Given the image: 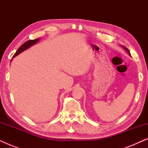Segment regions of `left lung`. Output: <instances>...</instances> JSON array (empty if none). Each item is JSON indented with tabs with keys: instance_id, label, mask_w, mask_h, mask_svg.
Returning a JSON list of instances; mask_svg holds the SVG:
<instances>
[{
	"instance_id": "obj_1",
	"label": "left lung",
	"mask_w": 148,
	"mask_h": 148,
	"mask_svg": "<svg viewBox=\"0 0 148 148\" xmlns=\"http://www.w3.org/2000/svg\"><path fill=\"white\" fill-rule=\"evenodd\" d=\"M124 48H125V50H127V52H129V55H131V54H130V52H129V50H128V49H127V48H125V47Z\"/></svg>"
}]
</instances>
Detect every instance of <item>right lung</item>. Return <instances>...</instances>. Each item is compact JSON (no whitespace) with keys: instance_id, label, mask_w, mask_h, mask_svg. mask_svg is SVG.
Wrapping results in <instances>:
<instances>
[{"instance_id":"1","label":"right lung","mask_w":148,"mask_h":148,"mask_svg":"<svg viewBox=\"0 0 148 148\" xmlns=\"http://www.w3.org/2000/svg\"><path fill=\"white\" fill-rule=\"evenodd\" d=\"M39 40H40L39 38H38V39L30 40H28V41H27V42H25V43L22 44V45L20 46L19 48H18L17 52H15L13 57H15V56H17L18 54H19L20 53H21V52L24 51V50H25L26 49H27V48H29L30 46H32V45H34V44L37 43V42L39 41Z\"/></svg>"}]
</instances>
